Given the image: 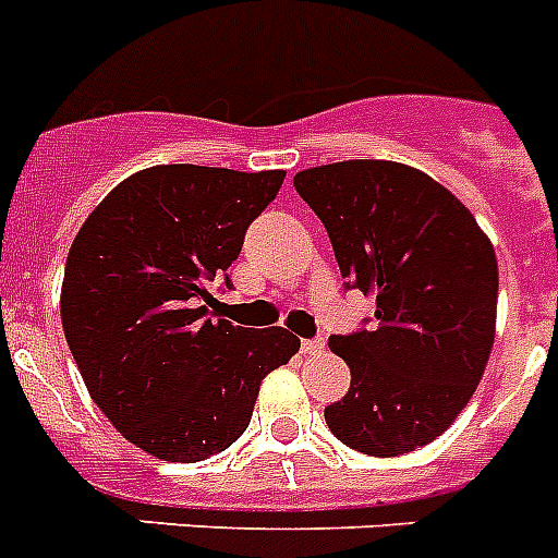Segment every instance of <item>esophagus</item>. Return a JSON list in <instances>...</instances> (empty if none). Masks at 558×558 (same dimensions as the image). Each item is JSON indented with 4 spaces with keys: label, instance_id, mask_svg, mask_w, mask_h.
Returning a JSON list of instances; mask_svg holds the SVG:
<instances>
[{
    "label": "esophagus",
    "instance_id": "esophagus-1",
    "mask_svg": "<svg viewBox=\"0 0 558 558\" xmlns=\"http://www.w3.org/2000/svg\"><path fill=\"white\" fill-rule=\"evenodd\" d=\"M322 350H325V341H322V338H304L302 341L304 355H318Z\"/></svg>",
    "mask_w": 558,
    "mask_h": 558
}]
</instances>
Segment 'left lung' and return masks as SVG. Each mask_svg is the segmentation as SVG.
Listing matches in <instances>:
<instances>
[{
    "mask_svg": "<svg viewBox=\"0 0 558 558\" xmlns=\"http://www.w3.org/2000/svg\"><path fill=\"white\" fill-rule=\"evenodd\" d=\"M293 185L325 222L347 288L375 296L369 330L330 338L352 380L325 409L327 426L373 457L421 449L463 412L492 355V240L449 189L407 163H327Z\"/></svg>",
    "mask_w": 558,
    "mask_h": 558,
    "instance_id": "obj_1",
    "label": "left lung"
}]
</instances>
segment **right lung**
<instances>
[{
    "label": "right lung",
    "mask_w": 558,
    "mask_h": 558,
    "mask_svg": "<svg viewBox=\"0 0 558 558\" xmlns=\"http://www.w3.org/2000/svg\"><path fill=\"white\" fill-rule=\"evenodd\" d=\"M282 180V169L151 166L75 233L61 282L66 344L109 423L157 460L226 451L251 423L262 378L299 352L284 327H233L202 304Z\"/></svg>",
    "instance_id": "add662e5"
}]
</instances>
